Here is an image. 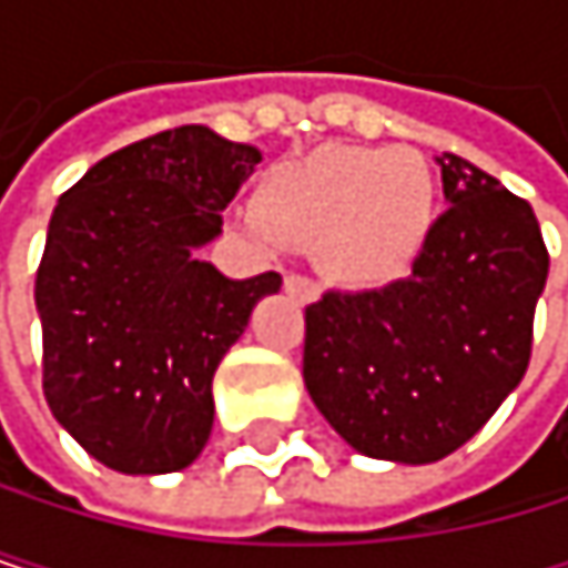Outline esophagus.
I'll return each mask as SVG.
<instances>
[{"mask_svg":"<svg viewBox=\"0 0 568 568\" xmlns=\"http://www.w3.org/2000/svg\"><path fill=\"white\" fill-rule=\"evenodd\" d=\"M286 290L296 300H303V303H316L320 300V286H316L313 278H306V275H286Z\"/></svg>","mask_w":568,"mask_h":568,"instance_id":"34e87169","label":"esophagus"}]
</instances>
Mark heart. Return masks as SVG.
I'll use <instances>...</instances> for the list:
<instances>
[{
	"label": "heart",
	"mask_w": 568,
	"mask_h": 568,
	"mask_svg": "<svg viewBox=\"0 0 568 568\" xmlns=\"http://www.w3.org/2000/svg\"><path fill=\"white\" fill-rule=\"evenodd\" d=\"M237 221L268 252L316 245L347 286L402 278L436 224V180L423 156L382 145H323L278 163Z\"/></svg>",
	"instance_id": "obj_1"
}]
</instances>
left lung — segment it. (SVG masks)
Listing matches in <instances>:
<instances>
[{"instance_id": "1", "label": "left lung", "mask_w": 568, "mask_h": 568, "mask_svg": "<svg viewBox=\"0 0 568 568\" xmlns=\"http://www.w3.org/2000/svg\"><path fill=\"white\" fill-rule=\"evenodd\" d=\"M446 211L412 275L306 306L303 382L357 453L436 464L525 378L549 252L528 201L443 152Z\"/></svg>"}]
</instances>
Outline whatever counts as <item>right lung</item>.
I'll return each instance as SVG.
<instances>
[{
	"label": "right lung",
	"mask_w": 568,
	"mask_h": 568,
	"mask_svg": "<svg viewBox=\"0 0 568 568\" xmlns=\"http://www.w3.org/2000/svg\"><path fill=\"white\" fill-rule=\"evenodd\" d=\"M258 163L255 145L180 125L104 156L57 201L37 268L43 395L98 464L173 474L201 456L214 371L282 286L197 258Z\"/></svg>",
	"instance_id": "right-lung-1"
}]
</instances>
